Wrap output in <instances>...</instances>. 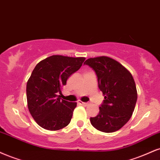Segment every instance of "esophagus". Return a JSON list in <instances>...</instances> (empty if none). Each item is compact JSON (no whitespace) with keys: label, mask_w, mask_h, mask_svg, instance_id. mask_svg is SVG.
I'll return each instance as SVG.
<instances>
[{"label":"esophagus","mask_w":160,"mask_h":160,"mask_svg":"<svg viewBox=\"0 0 160 160\" xmlns=\"http://www.w3.org/2000/svg\"><path fill=\"white\" fill-rule=\"evenodd\" d=\"M78 103H80V104H82V105H83V106H88V103H85V102H82V101H79Z\"/></svg>","instance_id":"esophagus-1"}]
</instances>
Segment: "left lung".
<instances>
[{"label":"left lung","instance_id":"obj_1","mask_svg":"<svg viewBox=\"0 0 160 160\" xmlns=\"http://www.w3.org/2000/svg\"><path fill=\"white\" fill-rule=\"evenodd\" d=\"M84 64L93 69L104 99L97 116L90 118L94 128L112 132L122 128L131 118L137 101V90L130 72L108 57L86 59Z\"/></svg>","mask_w":160,"mask_h":160}]
</instances>
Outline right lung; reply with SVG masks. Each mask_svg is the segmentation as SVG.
Wrapping results in <instances>:
<instances>
[{
	"mask_svg": "<svg viewBox=\"0 0 160 160\" xmlns=\"http://www.w3.org/2000/svg\"><path fill=\"white\" fill-rule=\"evenodd\" d=\"M85 59L53 55L36 65L27 83V100L30 114L42 128L58 130L70 123L77 103L61 99L59 94Z\"/></svg>",
	"mask_w": 160,
	"mask_h": 160,
	"instance_id": "1",
	"label": "right lung"
}]
</instances>
